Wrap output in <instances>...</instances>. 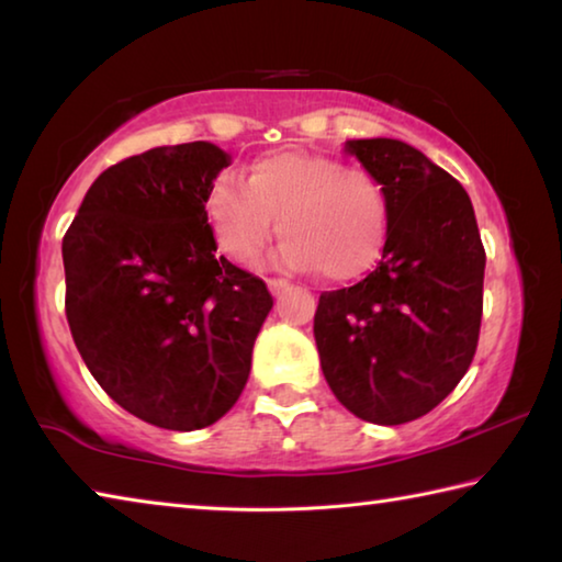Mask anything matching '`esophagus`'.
I'll return each mask as SVG.
<instances>
[{
    "label": "esophagus",
    "instance_id": "1",
    "mask_svg": "<svg viewBox=\"0 0 562 562\" xmlns=\"http://www.w3.org/2000/svg\"><path fill=\"white\" fill-rule=\"evenodd\" d=\"M268 288L272 290V294H280V292H288L292 284L288 280H282V278H270L268 280Z\"/></svg>",
    "mask_w": 562,
    "mask_h": 562
}]
</instances>
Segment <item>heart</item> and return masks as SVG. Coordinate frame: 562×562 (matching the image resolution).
<instances>
[{
	"label": "heart",
	"mask_w": 562,
	"mask_h": 562,
	"mask_svg": "<svg viewBox=\"0 0 562 562\" xmlns=\"http://www.w3.org/2000/svg\"><path fill=\"white\" fill-rule=\"evenodd\" d=\"M205 213L221 250L250 260L280 221V262L329 280L359 278L376 262L389 233V203L379 180L337 158L280 150L247 166L245 183L221 176Z\"/></svg>",
	"instance_id": "obj_1"
}]
</instances>
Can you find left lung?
I'll return each mask as SVG.
<instances>
[{
  "mask_svg": "<svg viewBox=\"0 0 562 562\" xmlns=\"http://www.w3.org/2000/svg\"><path fill=\"white\" fill-rule=\"evenodd\" d=\"M382 183L389 233L376 270L319 294L315 341L331 392L364 422L429 414L469 372L483 315V250L471 198L422 150L349 140Z\"/></svg>",
  "mask_w": 562,
  "mask_h": 562,
  "instance_id": "8db88e82",
  "label": "left lung"
}]
</instances>
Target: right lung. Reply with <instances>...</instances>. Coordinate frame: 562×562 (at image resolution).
<instances>
[{"instance_id": "add662e5", "label": "right lung", "mask_w": 562, "mask_h": 562, "mask_svg": "<svg viewBox=\"0 0 562 562\" xmlns=\"http://www.w3.org/2000/svg\"><path fill=\"white\" fill-rule=\"evenodd\" d=\"M227 166L205 140L123 158L61 243L76 349L113 402L160 429L231 412L272 310L268 284L215 255L205 198Z\"/></svg>"}]
</instances>
